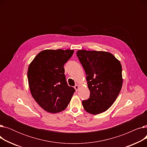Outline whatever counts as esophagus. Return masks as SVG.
Listing matches in <instances>:
<instances>
[{"label":"esophagus","mask_w":147,"mask_h":147,"mask_svg":"<svg viewBox=\"0 0 147 147\" xmlns=\"http://www.w3.org/2000/svg\"><path fill=\"white\" fill-rule=\"evenodd\" d=\"M74 88V89H76V91H78L79 90V86L78 85V84H76Z\"/></svg>","instance_id":"34e87169"}]
</instances>
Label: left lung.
Listing matches in <instances>:
<instances>
[{
	"instance_id": "obj_1",
	"label": "left lung",
	"mask_w": 147,
	"mask_h": 147,
	"mask_svg": "<svg viewBox=\"0 0 147 147\" xmlns=\"http://www.w3.org/2000/svg\"><path fill=\"white\" fill-rule=\"evenodd\" d=\"M79 58L86 74L90 97L82 101L84 109L92 114L107 110L121 90L123 78L120 62L110 52L79 50Z\"/></svg>"
}]
</instances>
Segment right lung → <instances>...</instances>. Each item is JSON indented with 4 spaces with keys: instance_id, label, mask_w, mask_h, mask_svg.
Segmentation results:
<instances>
[{
    "instance_id": "add662e5",
    "label": "right lung",
    "mask_w": 147,
    "mask_h": 147,
    "mask_svg": "<svg viewBox=\"0 0 147 147\" xmlns=\"http://www.w3.org/2000/svg\"><path fill=\"white\" fill-rule=\"evenodd\" d=\"M74 50L46 49L38 53L29 65L27 77L31 94L42 109L51 113L64 110L75 89L65 79L64 65Z\"/></svg>"
}]
</instances>
